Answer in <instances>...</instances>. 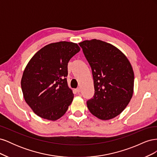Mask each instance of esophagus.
I'll use <instances>...</instances> for the list:
<instances>
[{
  "mask_svg": "<svg viewBox=\"0 0 157 157\" xmlns=\"http://www.w3.org/2000/svg\"><path fill=\"white\" fill-rule=\"evenodd\" d=\"M76 91H77V93H79V92H80V88H77V89H76Z\"/></svg>",
  "mask_w": 157,
  "mask_h": 157,
  "instance_id": "34e87169",
  "label": "esophagus"
}]
</instances>
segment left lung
<instances>
[{"instance_id":"1","label":"left lung","mask_w":157,"mask_h":157,"mask_svg":"<svg viewBox=\"0 0 157 157\" xmlns=\"http://www.w3.org/2000/svg\"><path fill=\"white\" fill-rule=\"evenodd\" d=\"M91 67L95 93L87 101L93 115L101 120L124 111L134 92V74L129 60L117 47L92 39L78 43Z\"/></svg>"}]
</instances>
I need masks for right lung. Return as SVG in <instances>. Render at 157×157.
Returning a JSON list of instances; mask_svg holds the SVG:
<instances>
[{"instance_id": "obj_1", "label": "right lung", "mask_w": 157, "mask_h": 157, "mask_svg": "<svg viewBox=\"0 0 157 157\" xmlns=\"http://www.w3.org/2000/svg\"><path fill=\"white\" fill-rule=\"evenodd\" d=\"M80 48L77 44L61 41L45 46L33 56L21 80L25 101L39 117L56 121L72 103L68 86L67 65Z\"/></svg>"}]
</instances>
